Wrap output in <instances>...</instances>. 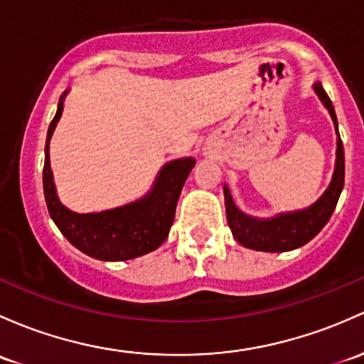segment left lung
I'll list each match as a JSON object with an SVG mask.
<instances>
[{
  "label": "left lung",
  "mask_w": 364,
  "mask_h": 364,
  "mask_svg": "<svg viewBox=\"0 0 364 364\" xmlns=\"http://www.w3.org/2000/svg\"><path fill=\"white\" fill-rule=\"evenodd\" d=\"M314 89H316V94L319 95L323 105L326 106L328 112H330L336 127V114L330 97H328L326 92L321 87V83H316ZM336 134H338V129H336ZM343 178H346V159H343L342 139L338 136V141H336V167L333 181H331L326 193L312 208L300 213L282 214V216H277L269 221H259L240 213L235 208V204H233L230 192L225 186L223 192L228 227H230L237 242L242 244L244 247H250V250L267 252L296 250V247L304 246L309 240H312L317 233L323 230L324 225L330 221L331 214H333L336 208V202H338L340 193H342Z\"/></svg>",
  "instance_id": "1"
}]
</instances>
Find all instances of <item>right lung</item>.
<instances>
[{
  "mask_svg": "<svg viewBox=\"0 0 364 364\" xmlns=\"http://www.w3.org/2000/svg\"><path fill=\"white\" fill-rule=\"evenodd\" d=\"M60 114L63 99L50 122L45 144L43 192L53 223L76 250L102 262H122L155 251L169 235L179 193L193 169L195 160L179 159L167 164L143 200L105 213H73L57 198L48 160V143Z\"/></svg>",
  "mask_w": 364,
  "mask_h": 364,
  "instance_id": "1",
  "label": "right lung"
}]
</instances>
